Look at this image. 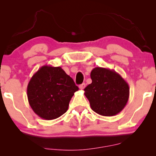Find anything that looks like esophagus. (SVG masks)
<instances>
[{
    "label": "esophagus",
    "instance_id": "esophagus-1",
    "mask_svg": "<svg viewBox=\"0 0 156 156\" xmlns=\"http://www.w3.org/2000/svg\"><path fill=\"white\" fill-rule=\"evenodd\" d=\"M85 87H86V84H85V83H83V84L80 85V89L81 90H83L85 88Z\"/></svg>",
    "mask_w": 156,
    "mask_h": 156
}]
</instances>
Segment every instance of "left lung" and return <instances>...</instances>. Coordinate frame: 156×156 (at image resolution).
<instances>
[{
  "label": "left lung",
  "instance_id": "8db88e82",
  "mask_svg": "<svg viewBox=\"0 0 156 156\" xmlns=\"http://www.w3.org/2000/svg\"><path fill=\"white\" fill-rule=\"evenodd\" d=\"M90 76L92 82L84 91L91 109L104 116L120 113L129 101V84L115 70L108 68H94Z\"/></svg>",
  "mask_w": 156,
  "mask_h": 156
}]
</instances>
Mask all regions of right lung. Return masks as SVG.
Segmentation results:
<instances>
[{
	"instance_id": "obj_1",
	"label": "right lung",
	"mask_w": 156,
	"mask_h": 156,
	"mask_svg": "<svg viewBox=\"0 0 156 156\" xmlns=\"http://www.w3.org/2000/svg\"><path fill=\"white\" fill-rule=\"evenodd\" d=\"M79 88L60 67H40L27 84V96L33 112L45 120L59 118L69 107Z\"/></svg>"
}]
</instances>
